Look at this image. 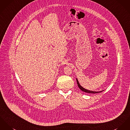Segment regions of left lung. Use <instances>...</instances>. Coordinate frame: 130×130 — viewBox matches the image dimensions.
Here are the masks:
<instances>
[{
  "label": "left lung",
  "instance_id": "obj_1",
  "mask_svg": "<svg viewBox=\"0 0 130 130\" xmlns=\"http://www.w3.org/2000/svg\"><path fill=\"white\" fill-rule=\"evenodd\" d=\"M76 80H77V82L78 86L79 88H80V90H82V91H84V92H87V93H100V92H101L102 91H91V90H86V89L83 88L80 85V84H79V82H78V80H77V79H76Z\"/></svg>",
  "mask_w": 130,
  "mask_h": 130
}]
</instances>
